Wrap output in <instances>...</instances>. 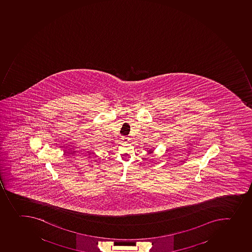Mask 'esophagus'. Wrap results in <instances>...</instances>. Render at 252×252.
Listing matches in <instances>:
<instances>
[{
  "mask_svg": "<svg viewBox=\"0 0 252 252\" xmlns=\"http://www.w3.org/2000/svg\"><path fill=\"white\" fill-rule=\"evenodd\" d=\"M121 139H122V141H124L125 143H127V141H129L130 140V138L128 137V136H122V138Z\"/></svg>",
  "mask_w": 252,
  "mask_h": 252,
  "instance_id": "34e87169",
  "label": "esophagus"
}]
</instances>
